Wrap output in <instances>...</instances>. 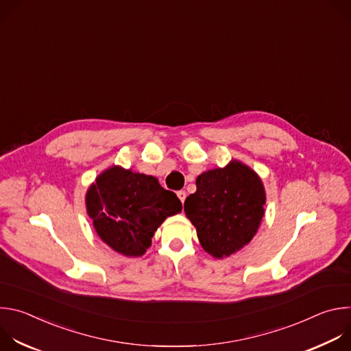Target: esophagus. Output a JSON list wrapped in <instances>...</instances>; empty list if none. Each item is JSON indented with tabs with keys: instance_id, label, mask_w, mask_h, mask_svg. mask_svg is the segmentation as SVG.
I'll use <instances>...</instances> for the list:
<instances>
[{
	"instance_id": "esophagus-1",
	"label": "esophagus",
	"mask_w": 351,
	"mask_h": 351,
	"mask_svg": "<svg viewBox=\"0 0 351 351\" xmlns=\"http://www.w3.org/2000/svg\"><path fill=\"white\" fill-rule=\"evenodd\" d=\"M176 194H178V197H179L180 202H182V203H184V199H186V191H184V190H179Z\"/></svg>"
}]
</instances>
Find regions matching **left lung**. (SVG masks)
Instances as JSON below:
<instances>
[{"instance_id":"8db88e82","label":"left lung","mask_w":351,"mask_h":351,"mask_svg":"<svg viewBox=\"0 0 351 351\" xmlns=\"http://www.w3.org/2000/svg\"><path fill=\"white\" fill-rule=\"evenodd\" d=\"M184 202L199 243L215 258L229 257L252 240L264 217L265 190L254 171L232 161L199 175Z\"/></svg>"}]
</instances>
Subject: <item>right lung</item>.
Instances as JSON below:
<instances>
[{"label": "right lung", "instance_id": "right-lung-1", "mask_svg": "<svg viewBox=\"0 0 351 351\" xmlns=\"http://www.w3.org/2000/svg\"><path fill=\"white\" fill-rule=\"evenodd\" d=\"M86 207L103 241L123 256L138 257L165 218L180 213L182 203L154 176L112 167L90 186Z\"/></svg>", "mask_w": 351, "mask_h": 351}]
</instances>
